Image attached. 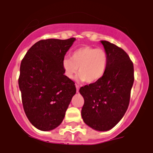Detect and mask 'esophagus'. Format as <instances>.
Here are the masks:
<instances>
[{"label":"esophagus","mask_w":153,"mask_h":153,"mask_svg":"<svg viewBox=\"0 0 153 153\" xmlns=\"http://www.w3.org/2000/svg\"><path fill=\"white\" fill-rule=\"evenodd\" d=\"M75 87H76V91H77V92H79V89H80V86H79L78 85L75 84Z\"/></svg>","instance_id":"esophagus-1"}]
</instances>
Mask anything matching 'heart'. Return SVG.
I'll list each match as a JSON object with an SVG mask.
<instances>
[{"label": "heart", "instance_id": "1", "mask_svg": "<svg viewBox=\"0 0 153 153\" xmlns=\"http://www.w3.org/2000/svg\"><path fill=\"white\" fill-rule=\"evenodd\" d=\"M108 65V54L103 48L85 46L75 50L71 59L65 58L62 61L64 74L73 79L78 73V79L88 83L100 80L105 73Z\"/></svg>", "mask_w": 153, "mask_h": 153}]
</instances>
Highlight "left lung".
<instances>
[{"label":"left lung","mask_w":153,"mask_h":153,"mask_svg":"<svg viewBox=\"0 0 153 153\" xmlns=\"http://www.w3.org/2000/svg\"><path fill=\"white\" fill-rule=\"evenodd\" d=\"M108 54V65L100 80L80 88L84 98L83 121L97 131L114 127L128 109L134 81L133 63L124 50L102 40Z\"/></svg>","instance_id":"8db88e82"}]
</instances>
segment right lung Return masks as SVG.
<instances>
[{"label":"right lung","mask_w":153,"mask_h":153,"mask_svg":"<svg viewBox=\"0 0 153 153\" xmlns=\"http://www.w3.org/2000/svg\"><path fill=\"white\" fill-rule=\"evenodd\" d=\"M75 40L47 39L34 44L23 58L18 79L25 114L39 130H53L64 119L75 82L64 75L62 61Z\"/></svg>","instance_id":"1"}]
</instances>
